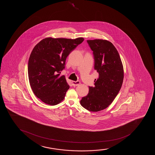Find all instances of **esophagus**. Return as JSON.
I'll return each instance as SVG.
<instances>
[{"label": "esophagus", "instance_id": "34e87169", "mask_svg": "<svg viewBox=\"0 0 155 155\" xmlns=\"http://www.w3.org/2000/svg\"><path fill=\"white\" fill-rule=\"evenodd\" d=\"M72 84L74 86H78L80 84V81H72Z\"/></svg>", "mask_w": 155, "mask_h": 155}]
</instances>
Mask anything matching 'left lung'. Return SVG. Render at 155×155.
Here are the masks:
<instances>
[{"label":"left lung","mask_w":155,"mask_h":155,"mask_svg":"<svg viewBox=\"0 0 155 155\" xmlns=\"http://www.w3.org/2000/svg\"><path fill=\"white\" fill-rule=\"evenodd\" d=\"M94 55V70L99 77L94 80V87H89V93L82 98V107L91 112L107 108L121 88L124 68L117 50L107 40H87Z\"/></svg>","instance_id":"1"}]
</instances>
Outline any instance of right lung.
Listing matches in <instances>:
<instances>
[{"instance_id":"obj_1","label":"right lung","mask_w":155,"mask_h":155,"mask_svg":"<svg viewBox=\"0 0 155 155\" xmlns=\"http://www.w3.org/2000/svg\"><path fill=\"white\" fill-rule=\"evenodd\" d=\"M84 40L48 37L34 47L29 58V81L34 94L44 103L55 105L64 99L70 86L61 71L66 58Z\"/></svg>"}]
</instances>
